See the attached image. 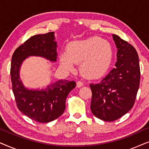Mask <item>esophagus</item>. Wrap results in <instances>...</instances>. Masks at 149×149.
Returning a JSON list of instances; mask_svg holds the SVG:
<instances>
[{"instance_id": "obj_1", "label": "esophagus", "mask_w": 149, "mask_h": 149, "mask_svg": "<svg viewBox=\"0 0 149 149\" xmlns=\"http://www.w3.org/2000/svg\"><path fill=\"white\" fill-rule=\"evenodd\" d=\"M82 86H83V83L82 82V81H77V87H81Z\"/></svg>"}]
</instances>
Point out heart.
Returning a JSON list of instances; mask_svg holds the SVG:
<instances>
[{
	"mask_svg": "<svg viewBox=\"0 0 149 149\" xmlns=\"http://www.w3.org/2000/svg\"><path fill=\"white\" fill-rule=\"evenodd\" d=\"M114 56L112 44L100 37L72 41L67 45L66 52H61L62 66L72 70L79 63V70L83 76L94 79L102 76L111 66Z\"/></svg>",
	"mask_w": 149,
	"mask_h": 149,
	"instance_id": "1",
	"label": "heart"
}]
</instances>
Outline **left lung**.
Wrapping results in <instances>:
<instances>
[{
    "label": "left lung",
    "instance_id": "8db88e82",
    "mask_svg": "<svg viewBox=\"0 0 149 149\" xmlns=\"http://www.w3.org/2000/svg\"><path fill=\"white\" fill-rule=\"evenodd\" d=\"M117 48L115 68L97 83H91V111L105 121H114L129 112L139 88L140 70L137 52L132 45L113 34Z\"/></svg>",
    "mask_w": 149,
    "mask_h": 149
}]
</instances>
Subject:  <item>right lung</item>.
I'll use <instances>...</instances> for the list:
<instances>
[{
	"label": "right lung",
	"mask_w": 149,
	"mask_h": 149,
	"mask_svg": "<svg viewBox=\"0 0 149 149\" xmlns=\"http://www.w3.org/2000/svg\"><path fill=\"white\" fill-rule=\"evenodd\" d=\"M57 47L54 32L37 34L16 49L12 56L10 74L17 108L24 115L39 123H49L62 115L66 109V97L76 87V83L64 79L51 83L41 89H28L20 78V68L24 61L30 56L56 62Z\"/></svg>",
	"instance_id": "right-lung-1"
}]
</instances>
